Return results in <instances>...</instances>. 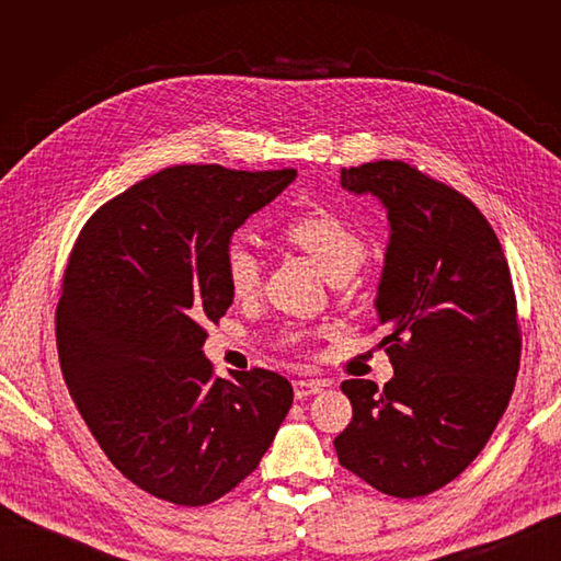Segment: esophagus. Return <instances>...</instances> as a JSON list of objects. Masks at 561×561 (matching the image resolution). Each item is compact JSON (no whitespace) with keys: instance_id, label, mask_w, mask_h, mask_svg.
<instances>
[{"instance_id":"34e87169","label":"esophagus","mask_w":561,"mask_h":561,"mask_svg":"<svg viewBox=\"0 0 561 561\" xmlns=\"http://www.w3.org/2000/svg\"><path fill=\"white\" fill-rule=\"evenodd\" d=\"M295 398H309V396H316V393H320L322 390V381H316V379H297L295 383Z\"/></svg>"}]
</instances>
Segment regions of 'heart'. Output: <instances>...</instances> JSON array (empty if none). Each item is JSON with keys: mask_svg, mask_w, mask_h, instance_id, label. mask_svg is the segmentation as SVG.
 I'll return each instance as SVG.
<instances>
[{"mask_svg": "<svg viewBox=\"0 0 561 561\" xmlns=\"http://www.w3.org/2000/svg\"><path fill=\"white\" fill-rule=\"evenodd\" d=\"M283 233L287 241L307 252L330 280L351 276L369 252L365 236L330 208H313L293 217ZM225 278L236 299H250L262 290L264 266L250 243L231 241L227 245Z\"/></svg>", "mask_w": 561, "mask_h": 561, "instance_id": "heart-1", "label": "heart"}]
</instances>
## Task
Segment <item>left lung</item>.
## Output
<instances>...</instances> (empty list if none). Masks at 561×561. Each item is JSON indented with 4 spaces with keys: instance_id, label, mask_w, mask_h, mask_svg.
I'll list each match as a JSON object with an SVG mask.
<instances>
[{
    "instance_id": "left-lung-1",
    "label": "left lung",
    "mask_w": 561,
    "mask_h": 561,
    "mask_svg": "<svg viewBox=\"0 0 561 561\" xmlns=\"http://www.w3.org/2000/svg\"><path fill=\"white\" fill-rule=\"evenodd\" d=\"M342 186L388 210L375 307L396 375L383 388L342 383L353 419L334 449L381 494L426 496L474 461L511 402L522 355L511 268L474 203L410 163L342 168Z\"/></svg>"
}]
</instances>
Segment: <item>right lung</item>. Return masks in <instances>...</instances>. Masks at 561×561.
<instances>
[{"mask_svg": "<svg viewBox=\"0 0 561 561\" xmlns=\"http://www.w3.org/2000/svg\"><path fill=\"white\" fill-rule=\"evenodd\" d=\"M297 178L173 165L100 206L67 262L56 342L70 396L114 468L147 494L206 505L260 466L293 407L271 369L215 377L206 322L233 295L225 250Z\"/></svg>", "mask_w": 561, "mask_h": 561, "instance_id": "add662e5", "label": "right lung"}]
</instances>
